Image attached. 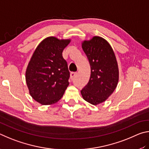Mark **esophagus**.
<instances>
[{"instance_id":"esophagus-1","label":"esophagus","mask_w":149,"mask_h":149,"mask_svg":"<svg viewBox=\"0 0 149 149\" xmlns=\"http://www.w3.org/2000/svg\"><path fill=\"white\" fill-rule=\"evenodd\" d=\"M77 72H72L71 73H70V79H74V78L77 77Z\"/></svg>"}]
</instances>
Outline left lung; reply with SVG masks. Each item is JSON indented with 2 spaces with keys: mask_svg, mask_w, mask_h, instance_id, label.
Here are the masks:
<instances>
[{
  "mask_svg": "<svg viewBox=\"0 0 149 149\" xmlns=\"http://www.w3.org/2000/svg\"><path fill=\"white\" fill-rule=\"evenodd\" d=\"M82 49L89 60L91 76L80 91L83 99L93 105L103 103L115 90L118 82V68L110 44L100 36L82 43Z\"/></svg>",
  "mask_w": 149,
  "mask_h": 149,
  "instance_id": "left-lung-1",
  "label": "left lung"
}]
</instances>
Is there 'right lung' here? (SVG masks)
Listing matches in <instances>:
<instances>
[{
	"label": "right lung",
	"mask_w": 149,
	"mask_h": 149,
	"mask_svg": "<svg viewBox=\"0 0 149 149\" xmlns=\"http://www.w3.org/2000/svg\"><path fill=\"white\" fill-rule=\"evenodd\" d=\"M70 40L54 36L44 39L36 48L25 73L30 95L42 105H52L63 95L69 84L70 72L62 56Z\"/></svg>",
	"instance_id": "1"
}]
</instances>
